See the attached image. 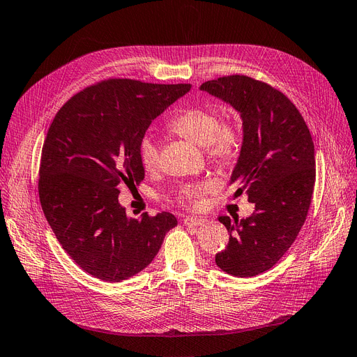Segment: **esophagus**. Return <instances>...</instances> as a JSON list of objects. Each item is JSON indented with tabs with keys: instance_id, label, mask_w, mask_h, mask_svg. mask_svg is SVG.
<instances>
[{
	"instance_id": "1",
	"label": "esophagus",
	"mask_w": 357,
	"mask_h": 357,
	"mask_svg": "<svg viewBox=\"0 0 357 357\" xmlns=\"http://www.w3.org/2000/svg\"><path fill=\"white\" fill-rule=\"evenodd\" d=\"M206 220L201 218V217H186L183 220L184 225H189V227H196V225H202L205 224Z\"/></svg>"
}]
</instances>
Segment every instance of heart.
<instances>
[{
    "label": "heart",
    "instance_id": "heart-1",
    "mask_svg": "<svg viewBox=\"0 0 357 357\" xmlns=\"http://www.w3.org/2000/svg\"><path fill=\"white\" fill-rule=\"evenodd\" d=\"M169 129L195 144L205 146L208 160L220 167L234 165L245 146L243 129L237 120H221L220 112L208 105L184 108L169 121ZM139 158L146 171L160 164V146L152 136H144L139 142ZM211 180L186 184L178 192V199L192 208L202 205V196L211 192Z\"/></svg>",
    "mask_w": 357,
    "mask_h": 357
}]
</instances>
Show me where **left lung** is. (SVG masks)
I'll return each instance as SVG.
<instances>
[{
    "instance_id": "left-lung-1",
    "label": "left lung",
    "mask_w": 357,
    "mask_h": 357,
    "mask_svg": "<svg viewBox=\"0 0 357 357\" xmlns=\"http://www.w3.org/2000/svg\"><path fill=\"white\" fill-rule=\"evenodd\" d=\"M201 91L231 104L243 119L245 146L233 171V197L246 193L255 213L218 217L230 240L215 255L227 274L255 277L273 268L301 231L315 186V146L301 111L271 84L245 75L202 83Z\"/></svg>"
}]
</instances>
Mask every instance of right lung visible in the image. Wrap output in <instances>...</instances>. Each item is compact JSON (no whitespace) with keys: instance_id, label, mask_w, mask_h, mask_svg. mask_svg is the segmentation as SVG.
<instances>
[{"instance_id":"obj_1","label":"right lung","mask_w":357,"mask_h":357,"mask_svg":"<svg viewBox=\"0 0 357 357\" xmlns=\"http://www.w3.org/2000/svg\"><path fill=\"white\" fill-rule=\"evenodd\" d=\"M189 91L188 83L108 79L55 114L42 146L39 201L56 240L88 274L109 282L133 277L177 225L169 212L127 217L119 195L145 178L139 142L152 120Z\"/></svg>"}]
</instances>
